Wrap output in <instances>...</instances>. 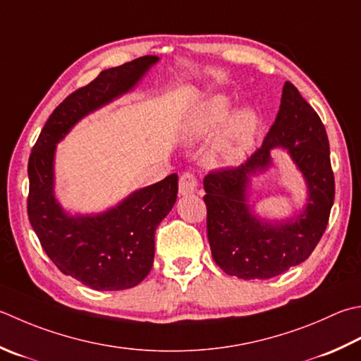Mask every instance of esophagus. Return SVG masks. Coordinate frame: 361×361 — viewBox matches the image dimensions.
Returning <instances> with one entry per match:
<instances>
[{"label":"esophagus","instance_id":"1","mask_svg":"<svg viewBox=\"0 0 361 361\" xmlns=\"http://www.w3.org/2000/svg\"><path fill=\"white\" fill-rule=\"evenodd\" d=\"M199 189V181H197L192 173H183L180 178V195L188 197L197 192Z\"/></svg>","mask_w":361,"mask_h":361}]
</instances>
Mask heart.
<instances>
[{"label": "heart", "mask_w": 361, "mask_h": 361, "mask_svg": "<svg viewBox=\"0 0 361 361\" xmlns=\"http://www.w3.org/2000/svg\"><path fill=\"white\" fill-rule=\"evenodd\" d=\"M230 98L214 95L195 104L181 125L180 137L185 144H199L214 133L207 150L203 153V166L209 171L235 167L245 159L255 142L259 120L250 108L233 111Z\"/></svg>", "instance_id": "obj_1"}]
</instances>
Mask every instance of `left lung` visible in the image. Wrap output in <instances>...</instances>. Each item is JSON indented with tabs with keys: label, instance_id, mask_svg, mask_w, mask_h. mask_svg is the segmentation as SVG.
Here are the masks:
<instances>
[{
	"label": "left lung",
	"instance_id": "8db88e82",
	"mask_svg": "<svg viewBox=\"0 0 361 361\" xmlns=\"http://www.w3.org/2000/svg\"><path fill=\"white\" fill-rule=\"evenodd\" d=\"M280 147L306 183L300 210L280 219L256 213L251 180L273 166ZM208 241L216 264L243 280H266L305 261L326 231L335 199L326 128L299 90L286 81L280 111L259 150L244 166L204 176Z\"/></svg>",
	"mask_w": 361,
	"mask_h": 361
}]
</instances>
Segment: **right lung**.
Listing matches in <instances>:
<instances>
[{
    "label": "right lung",
    "instance_id": "obj_1",
    "mask_svg": "<svg viewBox=\"0 0 361 361\" xmlns=\"http://www.w3.org/2000/svg\"><path fill=\"white\" fill-rule=\"evenodd\" d=\"M158 62L144 56L75 90L47 120L27 162L32 230L61 272L97 291L133 288L152 271L154 231L176 202L178 175L133 190L100 213H70L56 197V148L84 117L136 89Z\"/></svg>",
    "mask_w": 361,
    "mask_h": 361
}]
</instances>
